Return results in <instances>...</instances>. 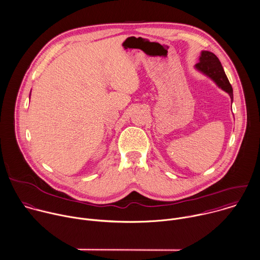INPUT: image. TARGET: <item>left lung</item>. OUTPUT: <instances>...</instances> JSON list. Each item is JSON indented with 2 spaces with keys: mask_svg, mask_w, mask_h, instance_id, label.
<instances>
[{
  "mask_svg": "<svg viewBox=\"0 0 260 260\" xmlns=\"http://www.w3.org/2000/svg\"><path fill=\"white\" fill-rule=\"evenodd\" d=\"M199 60L200 61L195 65L196 69L210 77L222 90L230 94L233 101V88L218 58L211 52L203 51Z\"/></svg>",
  "mask_w": 260,
  "mask_h": 260,
  "instance_id": "1",
  "label": "left lung"
}]
</instances>
